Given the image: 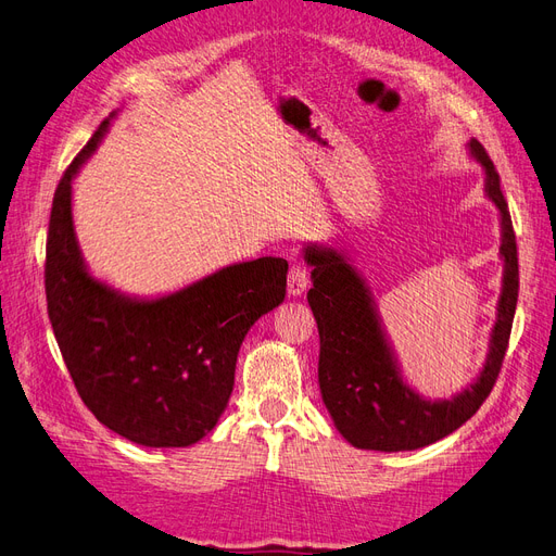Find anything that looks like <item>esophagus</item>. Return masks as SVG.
I'll return each instance as SVG.
<instances>
[{
    "mask_svg": "<svg viewBox=\"0 0 556 556\" xmlns=\"http://www.w3.org/2000/svg\"><path fill=\"white\" fill-rule=\"evenodd\" d=\"M306 288H308V268L301 262H292L290 271H288V292H290V296L304 294Z\"/></svg>",
    "mask_w": 556,
    "mask_h": 556,
    "instance_id": "1",
    "label": "esophagus"
}]
</instances>
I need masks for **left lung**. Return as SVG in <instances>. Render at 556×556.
Listing matches in <instances>:
<instances>
[{"instance_id": "obj_1", "label": "left lung", "mask_w": 556, "mask_h": 556, "mask_svg": "<svg viewBox=\"0 0 556 556\" xmlns=\"http://www.w3.org/2000/svg\"><path fill=\"white\" fill-rule=\"evenodd\" d=\"M470 153L484 166L486 194L501 213L506 271L490 355L480 378L462 394L450 401L419 399L396 371L374 301L355 268L336 250H306L313 266L308 304L319 331V392L336 429L355 447L399 452L445 439L478 413L501 374L519 292L517 241L494 162L476 139L470 141Z\"/></svg>"}]
</instances>
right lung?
<instances>
[{
  "instance_id": "right-lung-1",
  "label": "right lung",
  "mask_w": 556,
  "mask_h": 556,
  "mask_svg": "<svg viewBox=\"0 0 556 556\" xmlns=\"http://www.w3.org/2000/svg\"><path fill=\"white\" fill-rule=\"evenodd\" d=\"M109 127L66 166L46 239V301L62 359L88 410L123 439L188 447L217 425L233 390L248 329L288 288V262L233 264L155 301H131L97 282L76 245L72 178Z\"/></svg>"
}]
</instances>
